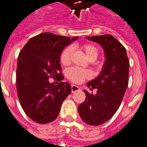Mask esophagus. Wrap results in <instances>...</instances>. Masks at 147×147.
<instances>
[{"mask_svg":"<svg viewBox=\"0 0 147 147\" xmlns=\"http://www.w3.org/2000/svg\"><path fill=\"white\" fill-rule=\"evenodd\" d=\"M80 90V88L78 86H77L76 85H71V92L72 93H74L76 92V91H78Z\"/></svg>","mask_w":147,"mask_h":147,"instance_id":"esophagus-1","label":"esophagus"}]
</instances>
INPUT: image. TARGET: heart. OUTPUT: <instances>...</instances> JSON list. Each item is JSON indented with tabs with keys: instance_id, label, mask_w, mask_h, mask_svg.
Returning <instances> with one entry per match:
<instances>
[{
	"instance_id": "1",
	"label": "heart",
	"mask_w": 147,
	"mask_h": 147,
	"mask_svg": "<svg viewBox=\"0 0 147 147\" xmlns=\"http://www.w3.org/2000/svg\"><path fill=\"white\" fill-rule=\"evenodd\" d=\"M81 49L85 53L88 59L91 61H94L97 59L99 53L98 48L91 43H85L81 46ZM74 49L72 46H68L63 49L60 55V61L64 66L69 65L71 61ZM68 78L75 84H80L85 79L91 78V73L88 70L78 69L77 67L70 68L66 71Z\"/></svg>"
}]
</instances>
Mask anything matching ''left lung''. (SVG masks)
I'll use <instances>...</instances> for the list:
<instances>
[{"instance_id":"left-lung-1","label":"left lung","mask_w":147,"mask_h":147,"mask_svg":"<svg viewBox=\"0 0 147 147\" xmlns=\"http://www.w3.org/2000/svg\"><path fill=\"white\" fill-rule=\"evenodd\" d=\"M86 38L102 46L106 61L100 75L86 84L91 91L96 89V94L83 90L86 99L78 111L84 122L98 126L109 121L121 105L129 84V61L124 46L111 35Z\"/></svg>"}]
</instances>
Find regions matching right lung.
I'll use <instances>...</instances> for the list:
<instances>
[{"mask_svg":"<svg viewBox=\"0 0 147 147\" xmlns=\"http://www.w3.org/2000/svg\"><path fill=\"white\" fill-rule=\"evenodd\" d=\"M78 37L61 36L43 33L31 38L19 53L17 62L16 88L20 104L26 115L35 122L54 121L62 102L71 92L63 76L60 55L65 46ZM53 78L58 85L49 83Z\"/></svg>","mask_w":147,"mask_h":147,"instance_id":"obj_1","label":"right lung"}]
</instances>
